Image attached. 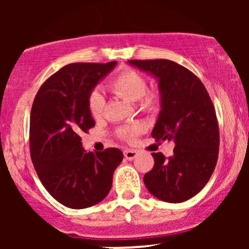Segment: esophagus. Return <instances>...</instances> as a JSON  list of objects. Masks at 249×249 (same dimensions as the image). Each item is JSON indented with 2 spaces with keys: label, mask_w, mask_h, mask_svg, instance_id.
<instances>
[{
  "label": "esophagus",
  "mask_w": 249,
  "mask_h": 249,
  "mask_svg": "<svg viewBox=\"0 0 249 249\" xmlns=\"http://www.w3.org/2000/svg\"><path fill=\"white\" fill-rule=\"evenodd\" d=\"M124 157L127 159V160H133V159L137 157V151L125 150L124 151Z\"/></svg>",
  "instance_id": "esophagus-1"
}]
</instances>
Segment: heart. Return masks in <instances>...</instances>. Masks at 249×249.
Masks as SVG:
<instances>
[{"label":"heart","instance_id":"heart-1","mask_svg":"<svg viewBox=\"0 0 249 249\" xmlns=\"http://www.w3.org/2000/svg\"><path fill=\"white\" fill-rule=\"evenodd\" d=\"M108 89L122 98L131 102H139V107L142 110L153 112L160 107V93L157 90H146L147 82L146 78L133 69H126L119 72L108 84ZM104 96L98 90L92 91L89 95L88 107L90 115L95 119H99L104 115L105 111ZM142 131L141 124H132L130 126L121 127L117 131L119 138L124 141H132L134 137Z\"/></svg>","mask_w":249,"mask_h":249}]
</instances>
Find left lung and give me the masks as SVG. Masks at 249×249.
<instances>
[{"label":"left lung","mask_w":249,"mask_h":249,"mask_svg":"<svg viewBox=\"0 0 249 249\" xmlns=\"http://www.w3.org/2000/svg\"><path fill=\"white\" fill-rule=\"evenodd\" d=\"M131 65L158 79L161 111L152 131L158 141H173V156L152 153L154 166L144 176L156 198L182 202L198 194L212 176L219 154V125L206 88L192 71L168 59H131Z\"/></svg>","instance_id":"left-lung-1"}]
</instances>
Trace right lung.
Instances as JSON below:
<instances>
[{
	"label": "right lung",
	"instance_id": "obj_1",
	"mask_svg": "<svg viewBox=\"0 0 249 249\" xmlns=\"http://www.w3.org/2000/svg\"><path fill=\"white\" fill-rule=\"evenodd\" d=\"M116 64L65 65L43 83L31 107L30 156L37 176L57 201L73 210L101 202L123 160L119 148L87 152L81 142V134L95 126L89 95Z\"/></svg>",
	"mask_w": 249,
	"mask_h": 249
}]
</instances>
